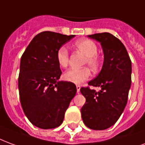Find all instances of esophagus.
<instances>
[{
  "label": "esophagus",
  "instance_id": "esophagus-1",
  "mask_svg": "<svg viewBox=\"0 0 145 145\" xmlns=\"http://www.w3.org/2000/svg\"><path fill=\"white\" fill-rule=\"evenodd\" d=\"M80 88H81V86H76V90H77V93H80Z\"/></svg>",
  "mask_w": 145,
  "mask_h": 145
}]
</instances>
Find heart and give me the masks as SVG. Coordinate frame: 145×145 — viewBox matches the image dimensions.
Instances as JSON below:
<instances>
[{
  "mask_svg": "<svg viewBox=\"0 0 145 145\" xmlns=\"http://www.w3.org/2000/svg\"><path fill=\"white\" fill-rule=\"evenodd\" d=\"M75 47L86 56V63L93 69H97L99 66V59L97 55L98 48L93 41L88 39H82L75 42ZM57 62L60 67L66 68L69 65V51L62 46L59 48L56 54ZM90 76V71L88 68L71 69L65 72L63 78L65 81L74 84H81Z\"/></svg>",
  "mask_w": 145,
  "mask_h": 145,
  "instance_id": "heart-1",
  "label": "heart"
}]
</instances>
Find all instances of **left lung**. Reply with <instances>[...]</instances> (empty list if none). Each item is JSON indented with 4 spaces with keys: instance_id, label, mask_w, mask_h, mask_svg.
Here are the masks:
<instances>
[{
    "instance_id": "8db88e82",
    "label": "left lung",
    "mask_w": 145,
    "mask_h": 145,
    "mask_svg": "<svg viewBox=\"0 0 145 145\" xmlns=\"http://www.w3.org/2000/svg\"><path fill=\"white\" fill-rule=\"evenodd\" d=\"M100 43L103 52V63L100 73L89 82L98 86L97 92L82 87L81 93L86 103L81 109L83 123L93 130H105L113 126L127 102L131 85V61L125 46L108 32L88 35Z\"/></svg>"
}]
</instances>
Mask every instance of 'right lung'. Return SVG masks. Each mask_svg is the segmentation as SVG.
<instances>
[{
    "instance_id": "obj_1",
    "label": "right lung",
    "mask_w": 145,
    "mask_h": 145,
    "mask_svg": "<svg viewBox=\"0 0 145 145\" xmlns=\"http://www.w3.org/2000/svg\"><path fill=\"white\" fill-rule=\"evenodd\" d=\"M75 35L43 31L34 37L23 53L18 76L19 97L31 123L42 129L56 128L76 93L74 83L59 80L56 54Z\"/></svg>"
}]
</instances>
